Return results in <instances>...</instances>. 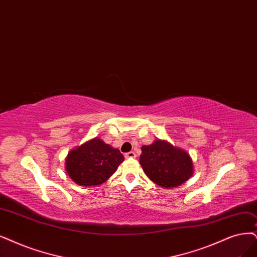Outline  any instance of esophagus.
<instances>
[{
    "label": "esophagus",
    "instance_id": "1",
    "mask_svg": "<svg viewBox=\"0 0 257 257\" xmlns=\"http://www.w3.org/2000/svg\"><path fill=\"white\" fill-rule=\"evenodd\" d=\"M137 157V155L134 153V151H130V153L125 154V158L126 159H135Z\"/></svg>",
    "mask_w": 257,
    "mask_h": 257
}]
</instances>
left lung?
I'll list each match as a JSON object with an SVG mask.
<instances>
[{
    "label": "left lung",
    "instance_id": "left-lung-1",
    "mask_svg": "<svg viewBox=\"0 0 257 257\" xmlns=\"http://www.w3.org/2000/svg\"><path fill=\"white\" fill-rule=\"evenodd\" d=\"M140 164L151 181L165 188L180 186L194 174L193 160L187 151L160 139L142 146Z\"/></svg>",
    "mask_w": 257,
    "mask_h": 257
}]
</instances>
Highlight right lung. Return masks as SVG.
Returning a JSON list of instances; mask_svg holds the SVG:
<instances>
[{
    "instance_id": "obj_1",
    "label": "right lung",
    "mask_w": 257,
    "mask_h": 257,
    "mask_svg": "<svg viewBox=\"0 0 257 257\" xmlns=\"http://www.w3.org/2000/svg\"><path fill=\"white\" fill-rule=\"evenodd\" d=\"M125 160L117 148L94 138L72 149L65 158V172L80 186L104 183Z\"/></svg>"
}]
</instances>
